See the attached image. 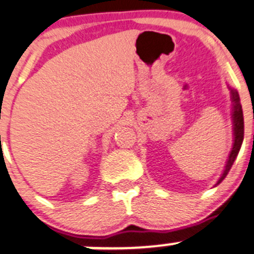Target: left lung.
Segmentation results:
<instances>
[{
  "instance_id": "8db88e82",
  "label": "left lung",
  "mask_w": 254,
  "mask_h": 254,
  "mask_svg": "<svg viewBox=\"0 0 254 254\" xmlns=\"http://www.w3.org/2000/svg\"><path fill=\"white\" fill-rule=\"evenodd\" d=\"M231 97H232V121H233V146H232L231 153H229L228 159H227L226 167H224L223 173L219 177V180L217 181L216 186L219 185L222 181L226 178V176L228 175L229 170H231L232 165H233L234 159L237 157L238 152H240L241 146H242L243 142V136H245V122H243V111H242V105H241L240 95L236 89L231 88Z\"/></svg>"
}]
</instances>
